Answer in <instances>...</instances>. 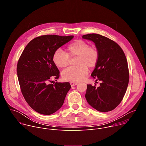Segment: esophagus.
Returning <instances> with one entry per match:
<instances>
[{
  "mask_svg": "<svg viewBox=\"0 0 146 146\" xmlns=\"http://www.w3.org/2000/svg\"><path fill=\"white\" fill-rule=\"evenodd\" d=\"M77 84H78L77 82H70V85H71V86H76Z\"/></svg>",
  "mask_w": 146,
  "mask_h": 146,
  "instance_id": "34e87169",
  "label": "esophagus"
}]
</instances>
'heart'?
<instances>
[{
	"label": "heart",
	"mask_w": 146,
	"mask_h": 146,
	"mask_svg": "<svg viewBox=\"0 0 146 146\" xmlns=\"http://www.w3.org/2000/svg\"><path fill=\"white\" fill-rule=\"evenodd\" d=\"M77 56L75 67H69L62 73L65 80L76 82L84 80L88 73V68H94L99 59V52L95 47H90L84 41H73L67 47L66 53L62 50H56L52 60L59 68H64L69 65V57Z\"/></svg>",
	"instance_id": "obj_1"
}]
</instances>
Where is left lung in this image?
I'll use <instances>...</instances> for the list:
<instances>
[{
    "label": "left lung",
    "mask_w": 146,
    "mask_h": 146,
    "mask_svg": "<svg viewBox=\"0 0 146 146\" xmlns=\"http://www.w3.org/2000/svg\"><path fill=\"white\" fill-rule=\"evenodd\" d=\"M91 40L99 52V59L91 74L100 86L87 84L86 98L89 105L100 112L114 110L122 101L129 82L127 60L120 46L112 40L99 34L83 35Z\"/></svg>",
    "instance_id": "1"
}]
</instances>
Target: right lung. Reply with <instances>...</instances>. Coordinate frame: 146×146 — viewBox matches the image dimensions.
I'll use <instances>...</instances> for the list:
<instances>
[{"mask_svg":"<svg viewBox=\"0 0 146 146\" xmlns=\"http://www.w3.org/2000/svg\"><path fill=\"white\" fill-rule=\"evenodd\" d=\"M73 37L55 35L37 37L27 44L18 60L17 72L21 90L31 108L40 114L50 115L58 110L71 88L68 82H50L59 77L52 60L54 54Z\"/></svg>","mask_w":146,"mask_h":146,"instance_id":"1","label":"right lung"}]
</instances>
